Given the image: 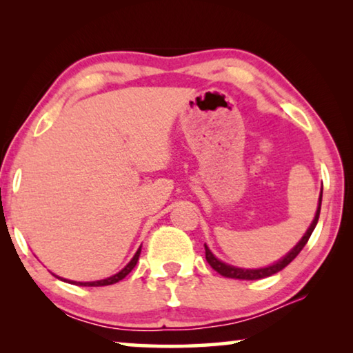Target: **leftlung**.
<instances>
[{
	"label": "left lung",
	"instance_id": "left-lung-1",
	"mask_svg": "<svg viewBox=\"0 0 353 353\" xmlns=\"http://www.w3.org/2000/svg\"><path fill=\"white\" fill-rule=\"evenodd\" d=\"M321 202H322V190H321V196H319V205H318V212H316V216L313 219L312 225L308 227L307 234L302 236V240L296 244L294 249H291V252L286 254V256H283L282 260L274 263L272 266H268V268H261V270H241V268H235V266H230V265H225V263L219 261L216 256H214L210 249L207 248V244H204L205 248V259L208 261V265H210L214 271L218 274H221L223 277L227 279H238V280H260V279H266L272 276V274H277L279 271H282L283 268H286L290 265V263L296 259L299 255V252L303 249V246L308 243L310 236H312L313 230L316 224H318V219H319V213H321Z\"/></svg>",
	"mask_w": 353,
	"mask_h": 353
}]
</instances>
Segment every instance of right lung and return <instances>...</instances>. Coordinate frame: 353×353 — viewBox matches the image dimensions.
Returning a JSON list of instances; mask_svg holds the SVG:
<instances>
[{
    "label": "right lung",
    "instance_id": "right-lung-1",
    "mask_svg": "<svg viewBox=\"0 0 353 353\" xmlns=\"http://www.w3.org/2000/svg\"><path fill=\"white\" fill-rule=\"evenodd\" d=\"M140 252H141V248L137 250V254L134 255V259L130 260L126 266L123 268L121 271H119L118 274H115V276H112V277H109V279H104V280H97V282H71V283H74V285H79V286H105V285H113V283H117V282H119V280H123L124 277L128 276V274L134 270L135 268V265H137V261H139V256H140Z\"/></svg>",
    "mask_w": 353,
    "mask_h": 353
}]
</instances>
